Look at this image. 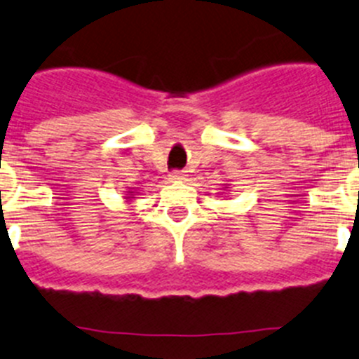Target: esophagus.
Returning <instances> with one entry per match:
<instances>
[{"mask_svg":"<svg viewBox=\"0 0 359 359\" xmlns=\"http://www.w3.org/2000/svg\"><path fill=\"white\" fill-rule=\"evenodd\" d=\"M186 179V173L184 172H172L170 173V180H184Z\"/></svg>","mask_w":359,"mask_h":359,"instance_id":"34e87169","label":"esophagus"}]
</instances>
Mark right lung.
I'll use <instances>...</instances> for the list:
<instances>
[{
  "label": "right lung",
  "instance_id": "1",
  "mask_svg": "<svg viewBox=\"0 0 359 359\" xmlns=\"http://www.w3.org/2000/svg\"><path fill=\"white\" fill-rule=\"evenodd\" d=\"M126 194H128V196H124V198H126V201H131L135 198V191H126Z\"/></svg>",
  "mask_w": 359,
  "mask_h": 359
}]
</instances>
